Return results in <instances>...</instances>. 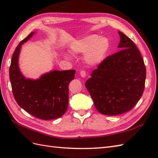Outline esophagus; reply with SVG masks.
I'll list each match as a JSON object with an SVG mask.
<instances>
[{"instance_id": "esophagus-1", "label": "esophagus", "mask_w": 158, "mask_h": 158, "mask_svg": "<svg viewBox=\"0 0 158 158\" xmlns=\"http://www.w3.org/2000/svg\"><path fill=\"white\" fill-rule=\"evenodd\" d=\"M80 75H81L82 77H85L86 76V73L85 70H81V71H80Z\"/></svg>"}]
</instances>
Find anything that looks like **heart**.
<instances>
[{"mask_svg":"<svg viewBox=\"0 0 158 158\" xmlns=\"http://www.w3.org/2000/svg\"><path fill=\"white\" fill-rule=\"evenodd\" d=\"M109 47L108 39L92 35L75 41L70 49L72 53L75 54L85 52L84 56L85 62L90 65H95L102 62L105 58Z\"/></svg>","mask_w":158,"mask_h":158,"instance_id":"obj_1","label":"heart"}]
</instances>
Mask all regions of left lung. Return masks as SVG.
Returning <instances> with one entry per match:
<instances>
[{"mask_svg": "<svg viewBox=\"0 0 158 158\" xmlns=\"http://www.w3.org/2000/svg\"><path fill=\"white\" fill-rule=\"evenodd\" d=\"M118 52L107 56L85 83L98 112L117 115L129 111L144 92L146 67L132 40L119 31Z\"/></svg>", "mask_w": 158, "mask_h": 158, "instance_id": "8db88e82", "label": "left lung"}]
</instances>
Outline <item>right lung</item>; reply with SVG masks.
Wrapping results in <instances>:
<instances>
[{
    "mask_svg": "<svg viewBox=\"0 0 158 158\" xmlns=\"http://www.w3.org/2000/svg\"><path fill=\"white\" fill-rule=\"evenodd\" d=\"M31 32L19 43L9 68L12 92L18 105L36 118L49 120L62 116L69 106V85L75 70H53L36 80L26 79L18 66L21 46L32 37Z\"/></svg>",
    "mask_w": 158,
    "mask_h": 158,
    "instance_id": "1",
    "label": "right lung"
}]
</instances>
